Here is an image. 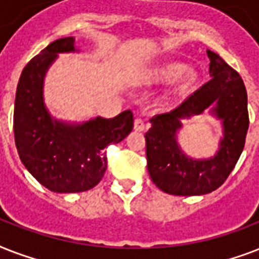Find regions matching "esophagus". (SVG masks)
Listing matches in <instances>:
<instances>
[{
    "instance_id": "1",
    "label": "esophagus",
    "mask_w": 259,
    "mask_h": 259,
    "mask_svg": "<svg viewBox=\"0 0 259 259\" xmlns=\"http://www.w3.org/2000/svg\"><path fill=\"white\" fill-rule=\"evenodd\" d=\"M134 129L137 130V132L145 130V122H144L142 118H136V119H134Z\"/></svg>"
}]
</instances>
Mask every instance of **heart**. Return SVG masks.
I'll use <instances>...</instances> for the list:
<instances>
[{
  "instance_id": "obj_1",
  "label": "heart",
  "mask_w": 259,
  "mask_h": 259,
  "mask_svg": "<svg viewBox=\"0 0 259 259\" xmlns=\"http://www.w3.org/2000/svg\"><path fill=\"white\" fill-rule=\"evenodd\" d=\"M183 76V86H191L196 80V74L193 71H187V66L181 63H173L169 66L164 67L160 71V79L165 83H173Z\"/></svg>"
}]
</instances>
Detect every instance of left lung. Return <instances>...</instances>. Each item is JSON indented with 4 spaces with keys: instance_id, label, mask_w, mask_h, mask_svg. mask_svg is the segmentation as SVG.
<instances>
[{
    "instance_id": "8db88e82",
    "label": "left lung",
    "mask_w": 259,
    "mask_h": 259,
    "mask_svg": "<svg viewBox=\"0 0 259 259\" xmlns=\"http://www.w3.org/2000/svg\"><path fill=\"white\" fill-rule=\"evenodd\" d=\"M212 78L185 98L169 113L156 114L145 134L146 160L150 179L170 195L193 196L219 188L239 160L249 129L247 93L241 75L219 55L207 50ZM213 101V112L224 119L225 138L217 156L195 162L181 153L174 134L180 118L202 112Z\"/></svg>"
}]
</instances>
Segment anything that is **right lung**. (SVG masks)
<instances>
[{
    "label": "right lung",
    "mask_w": 259,
    "mask_h": 259,
    "mask_svg": "<svg viewBox=\"0 0 259 259\" xmlns=\"http://www.w3.org/2000/svg\"><path fill=\"white\" fill-rule=\"evenodd\" d=\"M74 37L59 38L30 59L18 80L13 114L18 156L32 176L52 192L89 191L107 168L105 148L133 129V113L95 118L79 126L52 121L42 103V79L60 52L75 51Z\"/></svg>",
    "instance_id": "right-lung-1"
}]
</instances>
